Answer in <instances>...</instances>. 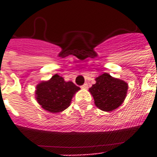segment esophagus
<instances>
[{"instance_id": "esophagus-1", "label": "esophagus", "mask_w": 157, "mask_h": 157, "mask_svg": "<svg viewBox=\"0 0 157 157\" xmlns=\"http://www.w3.org/2000/svg\"><path fill=\"white\" fill-rule=\"evenodd\" d=\"M81 88H82V89H88V84L85 83L83 86H81Z\"/></svg>"}]
</instances>
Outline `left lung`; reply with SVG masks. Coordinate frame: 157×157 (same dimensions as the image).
Masks as SVG:
<instances>
[{
  "instance_id": "8db88e82",
  "label": "left lung",
  "mask_w": 157,
  "mask_h": 157,
  "mask_svg": "<svg viewBox=\"0 0 157 157\" xmlns=\"http://www.w3.org/2000/svg\"><path fill=\"white\" fill-rule=\"evenodd\" d=\"M96 83L90 88L94 103L99 109L111 112L117 109L126 97L128 85L122 80L103 73L95 79Z\"/></svg>"
}]
</instances>
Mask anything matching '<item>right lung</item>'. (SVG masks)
Here are the masks:
<instances>
[{"label": "right lung", "instance_id": "add662e5", "mask_svg": "<svg viewBox=\"0 0 157 157\" xmlns=\"http://www.w3.org/2000/svg\"><path fill=\"white\" fill-rule=\"evenodd\" d=\"M79 90L80 87L73 82H67L56 74L50 81H43L36 86V100L46 111L53 113L63 112L69 107L74 94Z\"/></svg>", "mask_w": 157, "mask_h": 157}]
</instances>
